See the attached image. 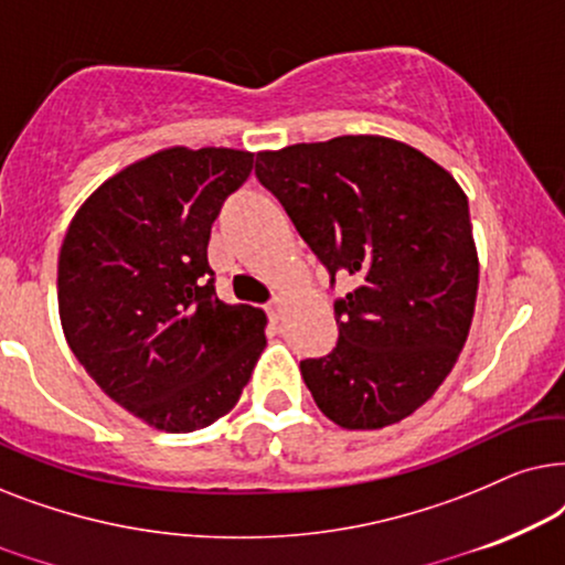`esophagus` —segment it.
<instances>
[{
    "mask_svg": "<svg viewBox=\"0 0 565 565\" xmlns=\"http://www.w3.org/2000/svg\"><path fill=\"white\" fill-rule=\"evenodd\" d=\"M266 310H268V318H270V320H281L284 310H287V299H284L281 295L274 297V299H270V302H268Z\"/></svg>",
    "mask_w": 565,
    "mask_h": 565,
    "instance_id": "esophagus-1",
    "label": "esophagus"
}]
</instances>
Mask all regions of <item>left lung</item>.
Here are the masks:
<instances>
[{"label":"left lung","mask_w":565,"mask_h":565,"mask_svg":"<svg viewBox=\"0 0 565 565\" xmlns=\"http://www.w3.org/2000/svg\"><path fill=\"white\" fill-rule=\"evenodd\" d=\"M255 178L335 276L338 343L299 361L318 408L343 428H382L420 408L452 372L478 295L468 195L418 149L335 137L255 157Z\"/></svg>","instance_id":"left-lung-1"}]
</instances>
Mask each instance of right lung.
<instances>
[{"instance_id": "right-lung-1", "label": "right lung", "mask_w": 565, "mask_h": 565, "mask_svg": "<svg viewBox=\"0 0 565 565\" xmlns=\"http://www.w3.org/2000/svg\"><path fill=\"white\" fill-rule=\"evenodd\" d=\"M237 149H162L97 188L58 253L66 343L110 401L170 434L235 408L266 345L258 307L216 297L206 247L250 178Z\"/></svg>"}]
</instances>
